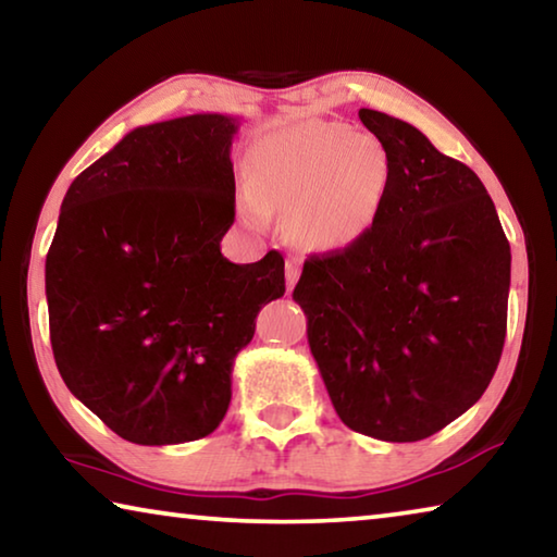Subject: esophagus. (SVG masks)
Wrapping results in <instances>:
<instances>
[{"mask_svg": "<svg viewBox=\"0 0 557 557\" xmlns=\"http://www.w3.org/2000/svg\"><path fill=\"white\" fill-rule=\"evenodd\" d=\"M299 272H301V260L299 258H289L285 262V277H287V289L295 287V282L299 280Z\"/></svg>", "mask_w": 557, "mask_h": 557, "instance_id": "1", "label": "esophagus"}]
</instances>
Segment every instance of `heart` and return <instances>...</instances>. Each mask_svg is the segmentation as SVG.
I'll use <instances>...</instances> for the list:
<instances>
[{"label":"heart","mask_w":557,"mask_h":557,"mask_svg":"<svg viewBox=\"0 0 557 557\" xmlns=\"http://www.w3.org/2000/svg\"><path fill=\"white\" fill-rule=\"evenodd\" d=\"M238 211L250 225L287 213L307 250L342 252L363 243L388 201L393 164L379 139L334 120H299L258 137L248 152Z\"/></svg>","instance_id":"obj_1"}]
</instances>
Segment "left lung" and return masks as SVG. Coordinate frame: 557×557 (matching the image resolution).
I'll list each match as a JSON object with an SVG mask.
<instances>
[{
  "instance_id": "left-lung-1",
  "label": "left lung",
  "mask_w": 557,
  "mask_h": 557,
  "mask_svg": "<svg viewBox=\"0 0 557 557\" xmlns=\"http://www.w3.org/2000/svg\"><path fill=\"white\" fill-rule=\"evenodd\" d=\"M358 117L393 164L375 231L309 256L307 338L346 428L383 442L435 435L482 398L506 338L511 248L467 164L379 110Z\"/></svg>"
}]
</instances>
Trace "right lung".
<instances>
[{
    "label": "right lung",
    "instance_id": "obj_1",
    "mask_svg": "<svg viewBox=\"0 0 557 557\" xmlns=\"http://www.w3.org/2000/svg\"><path fill=\"white\" fill-rule=\"evenodd\" d=\"M238 122L203 112L132 129L61 203L46 256L55 366L135 445L211 435L258 312L285 295L277 250L248 265L221 256Z\"/></svg>",
    "mask_w": 557,
    "mask_h": 557
}]
</instances>
